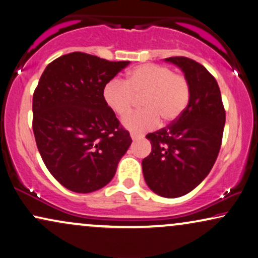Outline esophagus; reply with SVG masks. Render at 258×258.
Returning a JSON list of instances; mask_svg holds the SVG:
<instances>
[{
    "mask_svg": "<svg viewBox=\"0 0 258 258\" xmlns=\"http://www.w3.org/2000/svg\"><path fill=\"white\" fill-rule=\"evenodd\" d=\"M131 138H132V140H138V139H142L143 137L139 135H136V133H131Z\"/></svg>",
    "mask_w": 258,
    "mask_h": 258,
    "instance_id": "1",
    "label": "esophagus"
}]
</instances>
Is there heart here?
Masks as SVG:
<instances>
[{"label": "heart", "instance_id": "heart-1", "mask_svg": "<svg viewBox=\"0 0 258 258\" xmlns=\"http://www.w3.org/2000/svg\"><path fill=\"white\" fill-rule=\"evenodd\" d=\"M143 109L127 115L122 125L133 133H143L163 123L173 122L190 100V86L183 75L154 63L140 64L127 73L126 81L113 79L104 88V99L115 114H128L137 98Z\"/></svg>", "mask_w": 258, "mask_h": 258}]
</instances>
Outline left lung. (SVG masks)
<instances>
[{
	"label": "left lung",
	"instance_id": "left-lung-1",
	"mask_svg": "<svg viewBox=\"0 0 258 258\" xmlns=\"http://www.w3.org/2000/svg\"><path fill=\"white\" fill-rule=\"evenodd\" d=\"M176 64L190 86V100L167 127L150 133V156L143 160L145 181L154 194L177 198L205 179L221 149L225 111L216 79L207 68L184 56L165 59Z\"/></svg>",
	"mask_w": 258,
	"mask_h": 258
}]
</instances>
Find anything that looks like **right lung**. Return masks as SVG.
I'll use <instances>...</instances> for the list:
<instances>
[{
  "instance_id": "obj_1",
  "label": "right lung",
  "mask_w": 258,
  "mask_h": 258,
  "mask_svg": "<svg viewBox=\"0 0 258 258\" xmlns=\"http://www.w3.org/2000/svg\"><path fill=\"white\" fill-rule=\"evenodd\" d=\"M130 61L74 51L46 67L33 95V131L47 169L68 190L107 185L132 139L104 99V88Z\"/></svg>"
}]
</instances>
